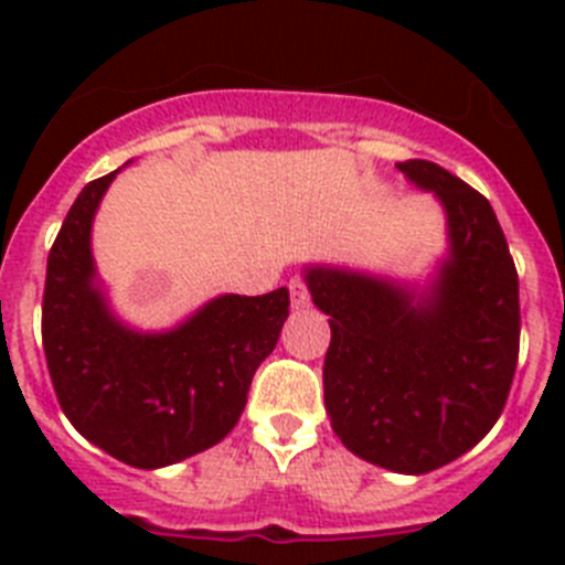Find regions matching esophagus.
Here are the masks:
<instances>
[{"instance_id": "1", "label": "esophagus", "mask_w": 565, "mask_h": 565, "mask_svg": "<svg viewBox=\"0 0 565 565\" xmlns=\"http://www.w3.org/2000/svg\"><path fill=\"white\" fill-rule=\"evenodd\" d=\"M288 291H291V306L294 308H306L308 306V286L306 279L299 277H291V282H288Z\"/></svg>"}]
</instances>
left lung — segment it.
Instances as JSON below:
<instances>
[{"label":"left lung","mask_w":565,"mask_h":565,"mask_svg":"<svg viewBox=\"0 0 565 565\" xmlns=\"http://www.w3.org/2000/svg\"><path fill=\"white\" fill-rule=\"evenodd\" d=\"M447 212L450 254L430 291L311 266L328 313L326 407L353 456L424 476L472 450L501 416L521 344L518 271L481 192L430 161L396 163Z\"/></svg>","instance_id":"8db88e82"}]
</instances>
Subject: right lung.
<instances>
[{"label":"right lung","mask_w":565,"mask_h":565,"mask_svg":"<svg viewBox=\"0 0 565 565\" xmlns=\"http://www.w3.org/2000/svg\"><path fill=\"white\" fill-rule=\"evenodd\" d=\"M115 172L89 181L47 257L42 342L58 404L87 441L158 469L228 436L259 362L288 317V288L223 294L172 331L141 333L113 317L89 252L93 217Z\"/></svg>","instance_id":"add662e5"}]
</instances>
